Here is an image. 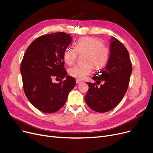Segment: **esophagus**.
Here are the masks:
<instances>
[{
    "mask_svg": "<svg viewBox=\"0 0 153 153\" xmlns=\"http://www.w3.org/2000/svg\"><path fill=\"white\" fill-rule=\"evenodd\" d=\"M82 82L81 81H80V80H79V79H77L76 80V83L77 84H81V83H82Z\"/></svg>",
    "mask_w": 153,
    "mask_h": 153,
    "instance_id": "esophagus-1",
    "label": "esophagus"
}]
</instances>
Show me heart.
Wrapping results in <instances>:
<instances>
[{"label": "heart", "mask_w": 153, "mask_h": 153, "mask_svg": "<svg viewBox=\"0 0 153 153\" xmlns=\"http://www.w3.org/2000/svg\"><path fill=\"white\" fill-rule=\"evenodd\" d=\"M79 54H84V64L76 65L69 71L70 76L79 80H83L91 74L93 68L96 71L103 69L107 64L110 50L103 44L100 39L91 36L79 38L76 45L75 49L68 48L64 51L63 59L68 65L74 64Z\"/></svg>", "instance_id": "b5f03b06"}]
</instances>
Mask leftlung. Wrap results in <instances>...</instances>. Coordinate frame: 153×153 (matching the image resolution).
<instances>
[{
	"label": "left lung",
	"mask_w": 153,
	"mask_h": 153,
	"mask_svg": "<svg viewBox=\"0 0 153 153\" xmlns=\"http://www.w3.org/2000/svg\"><path fill=\"white\" fill-rule=\"evenodd\" d=\"M110 58L104 69L92 79L96 82H103L98 87L95 83L87 82L89 90L85 101L92 110L103 113L114 108L126 92L132 73V65L125 46L118 39L111 36Z\"/></svg>",
	"instance_id": "obj_1"
}]
</instances>
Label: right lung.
I'll use <instances>...</instances> for the list:
<instances>
[{
	"instance_id": "obj_1",
	"label": "right lung",
	"mask_w": 153,
	"mask_h": 153,
	"mask_svg": "<svg viewBox=\"0 0 153 153\" xmlns=\"http://www.w3.org/2000/svg\"><path fill=\"white\" fill-rule=\"evenodd\" d=\"M72 39L64 32L41 36L30 45L23 56L20 72L24 92L32 105L44 113L61 109L76 85L75 79L67 75L63 59ZM53 78L64 80L54 83Z\"/></svg>"
}]
</instances>
